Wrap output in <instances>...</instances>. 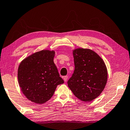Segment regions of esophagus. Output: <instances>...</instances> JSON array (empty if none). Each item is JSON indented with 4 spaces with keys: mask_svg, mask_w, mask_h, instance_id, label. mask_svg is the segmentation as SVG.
<instances>
[{
    "mask_svg": "<svg viewBox=\"0 0 130 130\" xmlns=\"http://www.w3.org/2000/svg\"><path fill=\"white\" fill-rule=\"evenodd\" d=\"M63 79H64V81L65 82H67V79H68V76H64V77H63Z\"/></svg>",
    "mask_w": 130,
    "mask_h": 130,
    "instance_id": "esophagus-1",
    "label": "esophagus"
}]
</instances>
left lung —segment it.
Instances as JSON below:
<instances>
[{"mask_svg": "<svg viewBox=\"0 0 130 130\" xmlns=\"http://www.w3.org/2000/svg\"><path fill=\"white\" fill-rule=\"evenodd\" d=\"M75 70L67 84L77 99L89 102L104 89L107 71L104 60L94 51L79 48L73 51Z\"/></svg>", "mask_w": 130, "mask_h": 130, "instance_id": "left-lung-1", "label": "left lung"}]
</instances>
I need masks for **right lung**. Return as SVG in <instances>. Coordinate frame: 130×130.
<instances>
[{
    "label": "right lung",
    "mask_w": 130,
    "mask_h": 130,
    "mask_svg": "<svg viewBox=\"0 0 130 130\" xmlns=\"http://www.w3.org/2000/svg\"><path fill=\"white\" fill-rule=\"evenodd\" d=\"M54 51L42 50L22 61L18 68L20 87L29 100L42 104L53 96L57 85L64 83L54 62Z\"/></svg>",
    "instance_id": "1"
}]
</instances>
